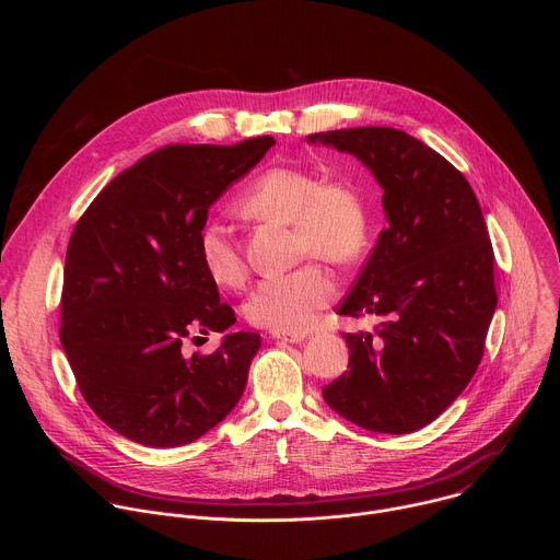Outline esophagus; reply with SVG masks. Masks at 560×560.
I'll use <instances>...</instances> for the list:
<instances>
[{
	"label": "esophagus",
	"instance_id": "obj_1",
	"mask_svg": "<svg viewBox=\"0 0 560 560\" xmlns=\"http://www.w3.org/2000/svg\"><path fill=\"white\" fill-rule=\"evenodd\" d=\"M272 339L285 341V343H299L305 339V335L303 332H272Z\"/></svg>",
	"mask_w": 560,
	"mask_h": 560
}]
</instances>
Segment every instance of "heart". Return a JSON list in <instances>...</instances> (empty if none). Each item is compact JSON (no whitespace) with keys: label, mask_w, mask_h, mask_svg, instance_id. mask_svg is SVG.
I'll return each mask as SVG.
<instances>
[{"label":"heart","mask_w":560,"mask_h":560,"mask_svg":"<svg viewBox=\"0 0 560 560\" xmlns=\"http://www.w3.org/2000/svg\"><path fill=\"white\" fill-rule=\"evenodd\" d=\"M236 210L261 221L290 223L301 257L314 255L332 264L354 261L368 244V201L350 179H318L294 166L264 171L238 197ZM199 257L210 279L238 288L248 279L242 248L221 223L199 232ZM337 296L332 275L316 261L292 272L264 279L246 303L248 322L275 332H303L318 310Z\"/></svg>","instance_id":"obj_1"}]
</instances>
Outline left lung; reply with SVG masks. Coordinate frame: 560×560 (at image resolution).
I'll return each instance as SVG.
<instances>
[{"instance_id":"obj_1","label":"left lung","mask_w":560,"mask_h":560,"mask_svg":"<svg viewBox=\"0 0 560 560\" xmlns=\"http://www.w3.org/2000/svg\"><path fill=\"white\" fill-rule=\"evenodd\" d=\"M307 139L361 159L387 217L339 305L346 316H378V326L343 335L350 370L324 398L363 430L417 432L452 406L483 359L499 296L481 206L460 171L404 130L361 126Z\"/></svg>"}]
</instances>
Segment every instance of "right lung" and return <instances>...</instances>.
I'll use <instances>...</instances> for the list:
<instances>
[{"label":"right lung","mask_w":560,"mask_h":560,"mask_svg":"<svg viewBox=\"0 0 560 560\" xmlns=\"http://www.w3.org/2000/svg\"><path fill=\"white\" fill-rule=\"evenodd\" d=\"M275 143H168L119 173L79 217L66 253L61 348L91 410L148 447L192 443L242 398L255 332L186 354L234 310L199 257L208 208Z\"/></svg>","instance_id":"right-lung-1"}]
</instances>
